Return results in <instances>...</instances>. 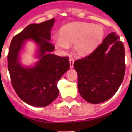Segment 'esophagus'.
Returning <instances> with one entry per match:
<instances>
[{"instance_id":"1","label":"esophagus","mask_w":132,"mask_h":132,"mask_svg":"<svg viewBox=\"0 0 132 132\" xmlns=\"http://www.w3.org/2000/svg\"><path fill=\"white\" fill-rule=\"evenodd\" d=\"M75 60L73 59H69V64H70V68H73V65H74Z\"/></svg>"}]
</instances>
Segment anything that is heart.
Returning <instances> with one entry per match:
<instances>
[{"label": "heart", "mask_w": 132, "mask_h": 132, "mask_svg": "<svg viewBox=\"0 0 132 132\" xmlns=\"http://www.w3.org/2000/svg\"><path fill=\"white\" fill-rule=\"evenodd\" d=\"M104 36V29L101 24L75 22L61 28L60 36H54L55 47L64 52L74 44L75 52L80 57L90 54L101 44Z\"/></svg>", "instance_id": "b5f03b06"}]
</instances>
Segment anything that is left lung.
<instances>
[{"mask_svg": "<svg viewBox=\"0 0 132 132\" xmlns=\"http://www.w3.org/2000/svg\"><path fill=\"white\" fill-rule=\"evenodd\" d=\"M124 58L123 43L112 32L91 54L75 61L80 96L92 104L104 102L112 97L124 77Z\"/></svg>", "mask_w": 132, "mask_h": 132, "instance_id": "obj_1", "label": "left lung"}]
</instances>
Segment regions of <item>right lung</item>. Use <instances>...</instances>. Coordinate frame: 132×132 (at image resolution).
Masks as SVG:
<instances>
[{
    "mask_svg": "<svg viewBox=\"0 0 132 132\" xmlns=\"http://www.w3.org/2000/svg\"><path fill=\"white\" fill-rule=\"evenodd\" d=\"M55 19L28 25L12 39L8 55V69L12 85L20 98L29 105L44 107L59 95L57 82L69 69L67 57L52 54L55 47L50 44L51 30ZM34 40L38 47L35 65L23 66L20 52L26 41Z\"/></svg>",
    "mask_w": 132,
    "mask_h": 132,
    "instance_id": "1",
    "label": "right lung"
}]
</instances>
